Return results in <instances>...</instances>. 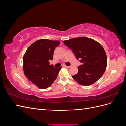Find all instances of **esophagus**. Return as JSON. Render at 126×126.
Here are the masks:
<instances>
[{
  "label": "esophagus",
  "mask_w": 126,
  "mask_h": 126,
  "mask_svg": "<svg viewBox=\"0 0 126 126\" xmlns=\"http://www.w3.org/2000/svg\"><path fill=\"white\" fill-rule=\"evenodd\" d=\"M64 67H66V68H70L71 67H72V66H66V65H64Z\"/></svg>",
  "instance_id": "obj_1"
}]
</instances>
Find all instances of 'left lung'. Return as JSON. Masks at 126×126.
Returning <instances> with one entry per match:
<instances>
[{
    "label": "left lung",
    "instance_id": "left-lung-1",
    "mask_svg": "<svg viewBox=\"0 0 126 126\" xmlns=\"http://www.w3.org/2000/svg\"><path fill=\"white\" fill-rule=\"evenodd\" d=\"M63 43L72 49L77 59L82 64L78 67V73L72 76L76 81L82 86L96 82L104 74L107 67V56L102 46L93 39L78 37Z\"/></svg>",
    "mask_w": 126,
    "mask_h": 126
}]
</instances>
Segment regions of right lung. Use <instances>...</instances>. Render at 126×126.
I'll use <instances>...</instances> for the list:
<instances>
[{
    "mask_svg": "<svg viewBox=\"0 0 126 126\" xmlns=\"http://www.w3.org/2000/svg\"><path fill=\"white\" fill-rule=\"evenodd\" d=\"M59 44V40H38L30 46L24 55V74L40 89L50 87L62 68H55L49 62L53 59L55 47Z\"/></svg>",
    "mask_w": 126,
    "mask_h": 126,
    "instance_id": "1",
    "label": "right lung"
}]
</instances>
